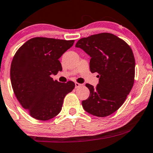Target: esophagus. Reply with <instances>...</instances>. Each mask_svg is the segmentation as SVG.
<instances>
[{"instance_id": "1", "label": "esophagus", "mask_w": 153, "mask_h": 153, "mask_svg": "<svg viewBox=\"0 0 153 153\" xmlns=\"http://www.w3.org/2000/svg\"><path fill=\"white\" fill-rule=\"evenodd\" d=\"M82 84H79V83H78V82H75V88H79V87H81L82 86Z\"/></svg>"}]
</instances>
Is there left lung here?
I'll use <instances>...</instances> for the list:
<instances>
[{"label": "left lung", "instance_id": "8db88e82", "mask_svg": "<svg viewBox=\"0 0 153 153\" xmlns=\"http://www.w3.org/2000/svg\"><path fill=\"white\" fill-rule=\"evenodd\" d=\"M76 47L90 57V69L98 74L96 88L86 87L90 96L82 104L87 112L99 117L113 114L126 101L135 76V59L130 46L109 33L95 34L79 39Z\"/></svg>", "mask_w": 153, "mask_h": 153}]
</instances>
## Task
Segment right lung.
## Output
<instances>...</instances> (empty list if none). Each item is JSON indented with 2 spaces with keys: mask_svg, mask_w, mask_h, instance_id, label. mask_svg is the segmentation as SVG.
Instances as JSON below:
<instances>
[{
  "mask_svg": "<svg viewBox=\"0 0 153 153\" xmlns=\"http://www.w3.org/2000/svg\"><path fill=\"white\" fill-rule=\"evenodd\" d=\"M74 40L36 37L21 46L11 64V86L17 100L32 117L48 120L60 113L63 99L75 87L61 83L51 75L62 71L59 58Z\"/></svg>",
  "mask_w": 153,
  "mask_h": 153,
  "instance_id": "right-lung-1",
  "label": "right lung"
}]
</instances>
